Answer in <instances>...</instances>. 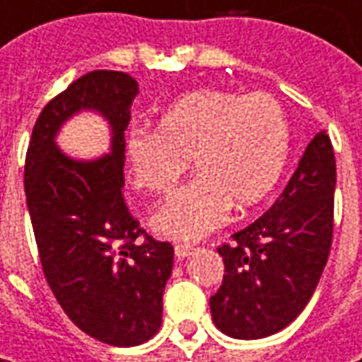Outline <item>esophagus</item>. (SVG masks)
Returning <instances> with one entry per match:
<instances>
[{
  "label": "esophagus",
  "instance_id": "34e87169",
  "mask_svg": "<svg viewBox=\"0 0 362 362\" xmlns=\"http://www.w3.org/2000/svg\"><path fill=\"white\" fill-rule=\"evenodd\" d=\"M176 256L178 258H186V256H190L192 254V250H194V245H190V244H176Z\"/></svg>",
  "mask_w": 362,
  "mask_h": 362
}]
</instances>
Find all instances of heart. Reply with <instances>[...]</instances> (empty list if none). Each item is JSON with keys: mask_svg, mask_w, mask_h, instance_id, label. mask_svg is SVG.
Wrapping results in <instances>:
<instances>
[{"mask_svg": "<svg viewBox=\"0 0 362 362\" xmlns=\"http://www.w3.org/2000/svg\"><path fill=\"white\" fill-rule=\"evenodd\" d=\"M291 129L268 94L199 90L163 108L158 131L131 129L124 151L133 184L170 194L192 168L197 178L153 215L174 240H199L223 223L229 206L247 209L270 194L287 165Z\"/></svg>", "mask_w": 362, "mask_h": 362, "instance_id": "heart-1", "label": "heart"}]
</instances>
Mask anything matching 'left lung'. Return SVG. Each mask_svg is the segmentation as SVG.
I'll use <instances>...</instances> for the list:
<instances>
[{
    "instance_id": "8db88e82",
    "label": "left lung",
    "mask_w": 362,
    "mask_h": 362,
    "mask_svg": "<svg viewBox=\"0 0 362 362\" xmlns=\"http://www.w3.org/2000/svg\"><path fill=\"white\" fill-rule=\"evenodd\" d=\"M334 188V147L326 131H320L276 202L217 247L225 274L209 303L223 334L266 338L303 311L328 262Z\"/></svg>"
}]
</instances>
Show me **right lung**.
<instances>
[{"instance_id":"right-lung-1","label":"right lung","mask_w":362,"mask_h":362,"mask_svg":"<svg viewBox=\"0 0 362 362\" xmlns=\"http://www.w3.org/2000/svg\"><path fill=\"white\" fill-rule=\"evenodd\" d=\"M137 81L122 71L81 75L36 118L24 165V190L45 279L81 332L110 346H137L158 334L174 247L158 242L129 213L124 131ZM96 110L113 129L104 158L79 162L54 143L60 124Z\"/></svg>"}]
</instances>
